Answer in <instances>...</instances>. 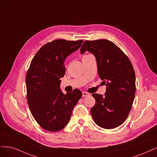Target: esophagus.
<instances>
[{
	"instance_id": "34e87169",
	"label": "esophagus",
	"mask_w": 157,
	"mask_h": 157,
	"mask_svg": "<svg viewBox=\"0 0 157 157\" xmlns=\"http://www.w3.org/2000/svg\"><path fill=\"white\" fill-rule=\"evenodd\" d=\"M89 93H87V92H85V91H83V92L82 93V96H83V97H87V96H89Z\"/></svg>"
}]
</instances>
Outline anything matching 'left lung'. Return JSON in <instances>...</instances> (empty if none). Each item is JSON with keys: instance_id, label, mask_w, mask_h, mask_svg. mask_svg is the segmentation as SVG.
I'll list each match as a JSON object with an SVG mask.
<instances>
[{"instance_id": "left-lung-1", "label": "left lung", "mask_w": 157, "mask_h": 157, "mask_svg": "<svg viewBox=\"0 0 157 157\" xmlns=\"http://www.w3.org/2000/svg\"><path fill=\"white\" fill-rule=\"evenodd\" d=\"M81 54L89 52L97 60L98 74L106 86L104 96L94 93L96 100L90 109L95 123L100 127L112 129L127 118L136 93L134 70L127 56L108 40L85 41Z\"/></svg>"}]
</instances>
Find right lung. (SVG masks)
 <instances>
[{
  "label": "right lung",
  "instance_id": "right-lung-1",
  "mask_svg": "<svg viewBox=\"0 0 157 157\" xmlns=\"http://www.w3.org/2000/svg\"><path fill=\"white\" fill-rule=\"evenodd\" d=\"M83 40H56L39 49L26 75L27 98L34 119L44 129L57 132L64 128L82 96L75 89L64 94L60 88L65 74V59L77 51Z\"/></svg>",
  "mask_w": 157,
  "mask_h": 157
}]
</instances>
